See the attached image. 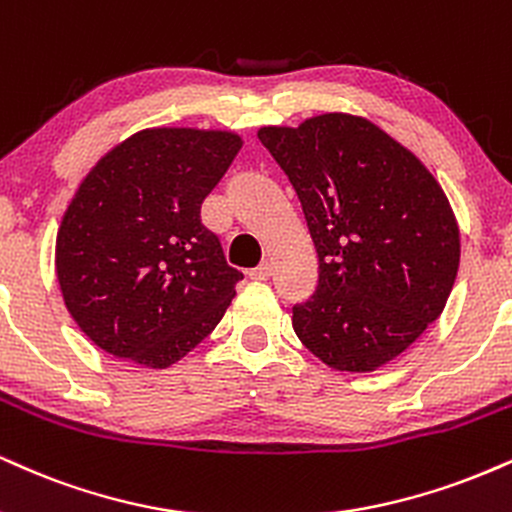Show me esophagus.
Returning a JSON list of instances; mask_svg holds the SVG:
<instances>
[{
    "mask_svg": "<svg viewBox=\"0 0 512 512\" xmlns=\"http://www.w3.org/2000/svg\"><path fill=\"white\" fill-rule=\"evenodd\" d=\"M272 262H262L260 267H255V269H250V279H255V281H267L269 276H272Z\"/></svg>",
    "mask_w": 512,
    "mask_h": 512,
    "instance_id": "34e87169",
    "label": "esophagus"
}]
</instances>
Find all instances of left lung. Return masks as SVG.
<instances>
[{
	"label": "left lung",
	"instance_id": "1",
	"mask_svg": "<svg viewBox=\"0 0 512 512\" xmlns=\"http://www.w3.org/2000/svg\"><path fill=\"white\" fill-rule=\"evenodd\" d=\"M257 138L291 178L319 255L295 334L336 372L396 360L441 317L458 276V219L439 181L365 116L319 114Z\"/></svg>",
	"mask_w": 512,
	"mask_h": 512
}]
</instances>
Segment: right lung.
<instances>
[{
	"label": "right lung",
	"instance_id": "obj_1",
	"mask_svg": "<svg viewBox=\"0 0 512 512\" xmlns=\"http://www.w3.org/2000/svg\"><path fill=\"white\" fill-rule=\"evenodd\" d=\"M240 145L221 128H145L80 181L54 267L66 310L104 353L166 369L224 317L243 272L226 264L200 207Z\"/></svg>",
	"mask_w": 512,
	"mask_h": 512
}]
</instances>
